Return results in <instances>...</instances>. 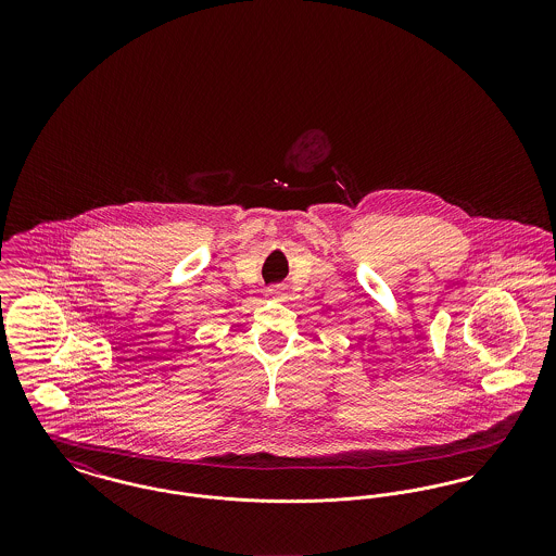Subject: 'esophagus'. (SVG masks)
Returning <instances> with one entry per match:
<instances>
[{
  "label": "esophagus",
  "mask_w": 556,
  "mask_h": 556,
  "mask_svg": "<svg viewBox=\"0 0 556 556\" xmlns=\"http://www.w3.org/2000/svg\"><path fill=\"white\" fill-rule=\"evenodd\" d=\"M268 295H273L277 300H286V288L283 286H273V288H268Z\"/></svg>",
  "instance_id": "obj_1"
}]
</instances>
